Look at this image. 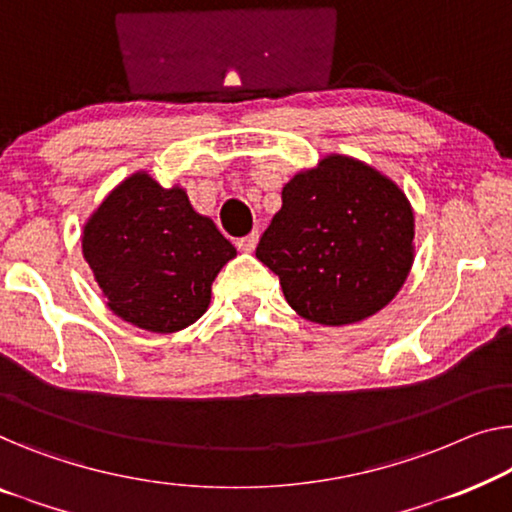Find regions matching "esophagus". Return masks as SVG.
<instances>
[{
    "instance_id": "obj_1",
    "label": "esophagus",
    "mask_w": 512,
    "mask_h": 512,
    "mask_svg": "<svg viewBox=\"0 0 512 512\" xmlns=\"http://www.w3.org/2000/svg\"><path fill=\"white\" fill-rule=\"evenodd\" d=\"M257 241H259V234L250 232L248 236H243V239L236 241V248L243 250V253H253V250L257 248Z\"/></svg>"
}]
</instances>
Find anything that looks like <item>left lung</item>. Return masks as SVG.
<instances>
[{
    "label": "left lung",
    "mask_w": 512,
    "mask_h": 512,
    "mask_svg": "<svg viewBox=\"0 0 512 512\" xmlns=\"http://www.w3.org/2000/svg\"><path fill=\"white\" fill-rule=\"evenodd\" d=\"M303 319L345 326L393 301L414 262V211L375 167L326 156L282 188L255 250Z\"/></svg>",
    "instance_id": "8db88e82"
}]
</instances>
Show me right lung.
Returning <instances> with one entry per match:
<instances>
[{
  "instance_id": "right-lung-1",
  "label": "right lung",
  "mask_w": 512,
  "mask_h": 512,
  "mask_svg": "<svg viewBox=\"0 0 512 512\" xmlns=\"http://www.w3.org/2000/svg\"><path fill=\"white\" fill-rule=\"evenodd\" d=\"M82 253L114 315L151 333H174L209 308L211 282L236 255L186 190L137 172L87 220Z\"/></svg>"
}]
</instances>
